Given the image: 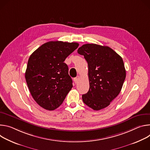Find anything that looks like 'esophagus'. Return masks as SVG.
<instances>
[{
  "label": "esophagus",
  "mask_w": 150,
  "mask_h": 150,
  "mask_svg": "<svg viewBox=\"0 0 150 150\" xmlns=\"http://www.w3.org/2000/svg\"><path fill=\"white\" fill-rule=\"evenodd\" d=\"M79 78H80V77L79 76H77L76 77L74 78V81L75 82L76 84L77 83V82L79 81Z\"/></svg>",
  "instance_id": "obj_1"
}]
</instances>
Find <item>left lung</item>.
Listing matches in <instances>:
<instances>
[{
	"label": "left lung",
	"instance_id": "1",
	"mask_svg": "<svg viewBox=\"0 0 150 150\" xmlns=\"http://www.w3.org/2000/svg\"><path fill=\"white\" fill-rule=\"evenodd\" d=\"M77 52L88 64L89 89L82 95L83 103L98 111L108 107L121 91L126 78L122 58L108 46L85 44Z\"/></svg>",
	"mask_w": 150,
	"mask_h": 150
}]
</instances>
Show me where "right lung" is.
<instances>
[{
    "label": "right lung",
    "mask_w": 150,
    "mask_h": 150,
    "mask_svg": "<svg viewBox=\"0 0 150 150\" xmlns=\"http://www.w3.org/2000/svg\"><path fill=\"white\" fill-rule=\"evenodd\" d=\"M78 46L76 42L50 41L30 55L25 77L31 96L42 108L55 110L73 88L69 67L64 61Z\"/></svg>",
    "instance_id": "add662e5"
}]
</instances>
